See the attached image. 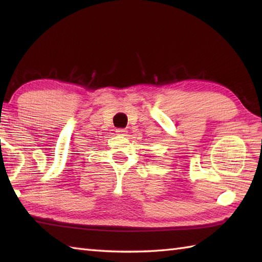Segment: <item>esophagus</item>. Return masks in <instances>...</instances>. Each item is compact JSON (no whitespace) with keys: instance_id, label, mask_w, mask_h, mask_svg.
I'll return each instance as SVG.
<instances>
[{"instance_id":"esophagus-1","label":"esophagus","mask_w":262,"mask_h":262,"mask_svg":"<svg viewBox=\"0 0 262 262\" xmlns=\"http://www.w3.org/2000/svg\"><path fill=\"white\" fill-rule=\"evenodd\" d=\"M116 133L118 135H122V136H125L126 135V133H127V130L126 129H124V128H118V129L116 130Z\"/></svg>"}]
</instances>
